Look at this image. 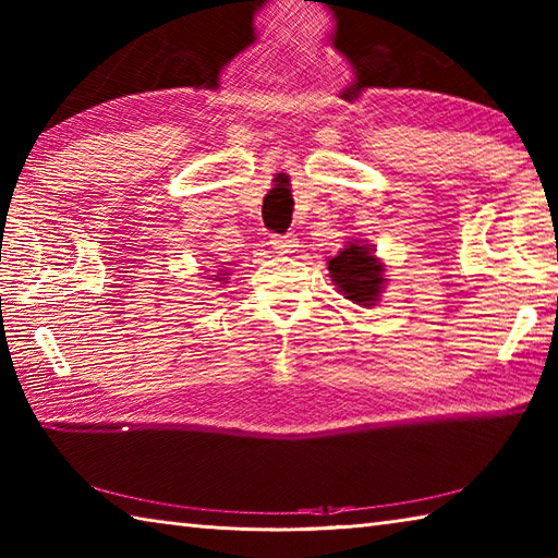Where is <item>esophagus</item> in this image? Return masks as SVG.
<instances>
[{
    "mask_svg": "<svg viewBox=\"0 0 558 558\" xmlns=\"http://www.w3.org/2000/svg\"><path fill=\"white\" fill-rule=\"evenodd\" d=\"M299 240L293 233H287V235H271V247H275L277 252H293V247L296 245Z\"/></svg>",
    "mask_w": 558,
    "mask_h": 558,
    "instance_id": "obj_1",
    "label": "esophagus"
}]
</instances>
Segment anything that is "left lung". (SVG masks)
I'll use <instances>...</instances> for the list:
<instances>
[{
  "label": "left lung",
  "instance_id": "obj_1",
  "mask_svg": "<svg viewBox=\"0 0 558 558\" xmlns=\"http://www.w3.org/2000/svg\"><path fill=\"white\" fill-rule=\"evenodd\" d=\"M330 277L344 293V299L360 306H374L378 301V291L384 283V267L378 265L376 257L360 243H350L338 257L328 262Z\"/></svg>",
  "mask_w": 558,
  "mask_h": 558
}]
</instances>
